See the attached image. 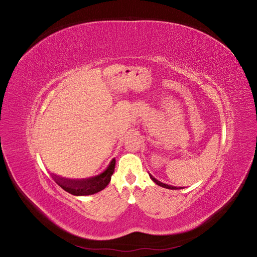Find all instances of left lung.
<instances>
[{"instance_id":"obj_1","label":"left lung","mask_w":257,"mask_h":257,"mask_svg":"<svg viewBox=\"0 0 257 257\" xmlns=\"http://www.w3.org/2000/svg\"><path fill=\"white\" fill-rule=\"evenodd\" d=\"M150 178L152 179V180L157 183L158 185H160V186H163V188H166V189H169V190H176V188L175 186H172V185H168V184H165V183H162V182H160V181H158L157 179H154L151 175H150Z\"/></svg>"}]
</instances>
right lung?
Returning <instances> with one entry per match:
<instances>
[{
	"mask_svg": "<svg viewBox=\"0 0 257 257\" xmlns=\"http://www.w3.org/2000/svg\"><path fill=\"white\" fill-rule=\"evenodd\" d=\"M114 166H115V160L113 159L104 173L94 178L83 179V180H68V179L60 178V177H53V178L62 189L68 193L73 194V195H76V196L92 195V194H95L99 191L104 190L108 185V183L110 182L111 176L114 172Z\"/></svg>",
	"mask_w": 257,
	"mask_h": 257,
	"instance_id": "right-lung-1",
	"label": "right lung"
}]
</instances>
